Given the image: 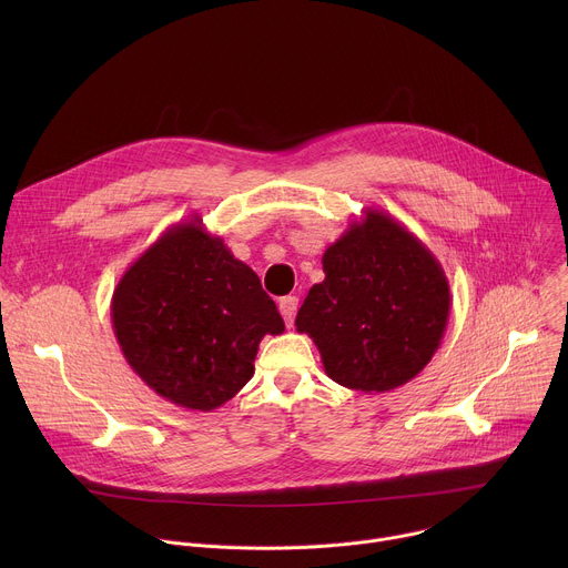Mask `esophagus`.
I'll return each instance as SVG.
<instances>
[{"mask_svg": "<svg viewBox=\"0 0 568 568\" xmlns=\"http://www.w3.org/2000/svg\"><path fill=\"white\" fill-rule=\"evenodd\" d=\"M296 307H298V298L296 296H283L278 301V312H281V316H283V321L287 323V326H292V323H294Z\"/></svg>", "mask_w": 568, "mask_h": 568, "instance_id": "1", "label": "esophagus"}]
</instances>
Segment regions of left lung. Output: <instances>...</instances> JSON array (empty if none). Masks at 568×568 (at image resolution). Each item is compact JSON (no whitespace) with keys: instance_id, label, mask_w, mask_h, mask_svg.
I'll return each mask as SVG.
<instances>
[{"instance_id":"left-lung-1","label":"left lung","mask_w":568,"mask_h":568,"mask_svg":"<svg viewBox=\"0 0 568 568\" xmlns=\"http://www.w3.org/2000/svg\"><path fill=\"white\" fill-rule=\"evenodd\" d=\"M294 326L310 335L337 384L386 393L414 379L449 321V281L425 242L390 213L366 206L321 258Z\"/></svg>"}]
</instances>
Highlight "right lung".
I'll return each instance as SVG.
<instances>
[{
	"label": "right lung",
	"instance_id": "1",
	"mask_svg": "<svg viewBox=\"0 0 568 568\" xmlns=\"http://www.w3.org/2000/svg\"><path fill=\"white\" fill-rule=\"evenodd\" d=\"M112 328L141 382L189 412H215L254 375L265 335L285 323L256 272L195 213L123 272Z\"/></svg>",
	"mask_w": 568,
	"mask_h": 568
}]
</instances>
